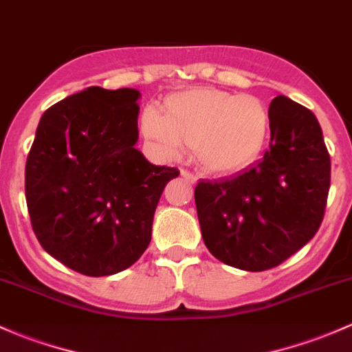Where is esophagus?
Here are the masks:
<instances>
[{
  "label": "esophagus",
  "instance_id": "1",
  "mask_svg": "<svg viewBox=\"0 0 352 352\" xmlns=\"http://www.w3.org/2000/svg\"><path fill=\"white\" fill-rule=\"evenodd\" d=\"M181 176H183L186 181H190V183H196V179H198V176H196L195 173L188 171V169H181Z\"/></svg>",
  "mask_w": 352,
  "mask_h": 352
}]
</instances>
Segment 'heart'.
I'll return each instance as SVG.
<instances>
[{"label": "heart", "mask_w": 352, "mask_h": 352, "mask_svg": "<svg viewBox=\"0 0 352 352\" xmlns=\"http://www.w3.org/2000/svg\"><path fill=\"white\" fill-rule=\"evenodd\" d=\"M139 124L164 157L177 156L186 146L206 171L232 175L258 160L270 131V112L265 102L248 94L190 89L169 96L164 114L147 105Z\"/></svg>", "instance_id": "obj_1"}]
</instances>
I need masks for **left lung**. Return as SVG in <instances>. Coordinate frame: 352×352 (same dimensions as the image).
<instances>
[{
	"mask_svg": "<svg viewBox=\"0 0 352 352\" xmlns=\"http://www.w3.org/2000/svg\"><path fill=\"white\" fill-rule=\"evenodd\" d=\"M268 112L270 144L262 160L195 188L206 248L248 272L280 265L316 235L331 186V157L316 116L283 96Z\"/></svg>",
	"mask_w": 352,
	"mask_h": 352,
	"instance_id": "obj_1",
	"label": "left lung"
}]
</instances>
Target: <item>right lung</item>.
<instances>
[{
    "instance_id": "obj_1",
    "label": "right lung",
    "mask_w": 352,
    "mask_h": 352,
    "mask_svg": "<svg viewBox=\"0 0 352 352\" xmlns=\"http://www.w3.org/2000/svg\"><path fill=\"white\" fill-rule=\"evenodd\" d=\"M139 97L135 89L89 87L56 102L41 116L26 157L33 232L45 252L89 277L141 258L162 190L179 176L134 147Z\"/></svg>"
}]
</instances>
